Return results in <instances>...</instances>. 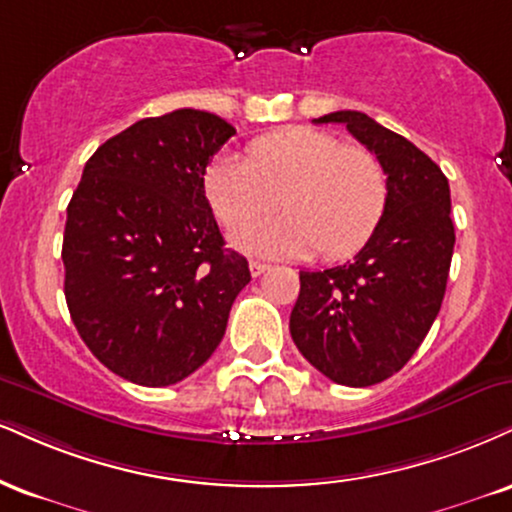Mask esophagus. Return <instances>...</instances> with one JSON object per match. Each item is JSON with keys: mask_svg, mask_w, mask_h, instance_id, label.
I'll use <instances>...</instances> for the list:
<instances>
[{"mask_svg": "<svg viewBox=\"0 0 512 512\" xmlns=\"http://www.w3.org/2000/svg\"><path fill=\"white\" fill-rule=\"evenodd\" d=\"M269 269L267 262H260V260H250V274L252 276H262L264 272Z\"/></svg>", "mask_w": 512, "mask_h": 512, "instance_id": "1", "label": "esophagus"}]
</instances>
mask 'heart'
<instances>
[{"mask_svg":"<svg viewBox=\"0 0 512 512\" xmlns=\"http://www.w3.org/2000/svg\"><path fill=\"white\" fill-rule=\"evenodd\" d=\"M202 186L221 224L240 229L233 236L236 248L283 257H310L317 250L322 260L360 250L377 229L389 193L384 166L372 152L305 126L252 140L245 159H214ZM274 199L284 217L257 225Z\"/></svg>","mask_w":512,"mask_h":512,"instance_id":"heart-1","label":"heart"}]
</instances>
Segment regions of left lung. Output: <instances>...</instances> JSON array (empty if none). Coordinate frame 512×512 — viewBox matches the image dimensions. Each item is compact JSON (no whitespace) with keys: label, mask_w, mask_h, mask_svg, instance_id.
Here are the masks:
<instances>
[{"label":"left lung","mask_w":512,"mask_h":512,"mask_svg":"<svg viewBox=\"0 0 512 512\" xmlns=\"http://www.w3.org/2000/svg\"><path fill=\"white\" fill-rule=\"evenodd\" d=\"M315 123H343L377 155L389 186L365 248L341 267L300 272L291 312L305 360L360 389L403 369L439 315L455 245L451 188L420 147L367 114L334 112Z\"/></svg>","instance_id":"8db88e82"}]
</instances>
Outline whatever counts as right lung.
<instances>
[{
    "mask_svg": "<svg viewBox=\"0 0 512 512\" xmlns=\"http://www.w3.org/2000/svg\"><path fill=\"white\" fill-rule=\"evenodd\" d=\"M231 135L200 109L133 123L97 147L66 209L71 319L92 355L133 384L169 386L205 365L250 283L202 186Z\"/></svg>",
    "mask_w": 512,
    "mask_h": 512,
    "instance_id": "right-lung-1",
    "label": "right lung"
}]
</instances>
